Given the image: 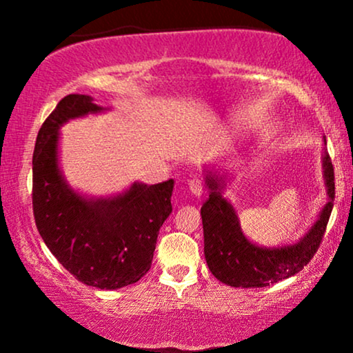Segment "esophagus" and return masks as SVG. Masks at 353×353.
I'll return each instance as SVG.
<instances>
[{
  "instance_id": "obj_1",
  "label": "esophagus",
  "mask_w": 353,
  "mask_h": 353,
  "mask_svg": "<svg viewBox=\"0 0 353 353\" xmlns=\"http://www.w3.org/2000/svg\"><path fill=\"white\" fill-rule=\"evenodd\" d=\"M189 190L194 197H201L202 192H204V182L199 177H194V179L189 181Z\"/></svg>"
}]
</instances>
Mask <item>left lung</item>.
I'll return each mask as SVG.
<instances>
[{
  "label": "left lung",
  "instance_id": "left-lung-1",
  "mask_svg": "<svg viewBox=\"0 0 353 353\" xmlns=\"http://www.w3.org/2000/svg\"><path fill=\"white\" fill-rule=\"evenodd\" d=\"M323 144L325 137H323ZM323 182L327 202L320 209L317 221L294 244L265 247L254 244L242 232L234 205L222 194L225 177L217 171L204 169V182L209 189V199L201 208L204 228V255L214 277L230 287H267L283 279L292 277L303 269L317 252L325 232L332 208H334L335 182L334 165L329 154L322 157Z\"/></svg>",
  "mask_w": 353,
  "mask_h": 353
}]
</instances>
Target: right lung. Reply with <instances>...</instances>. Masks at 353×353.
Here are the masks:
<instances>
[{"label": "right lung", "instance_id": "right-lung-1", "mask_svg": "<svg viewBox=\"0 0 353 353\" xmlns=\"http://www.w3.org/2000/svg\"><path fill=\"white\" fill-rule=\"evenodd\" d=\"M106 109L88 94H70L48 116L33 152L36 228L59 264L79 282L103 290L131 285L151 269L157 234L172 212L174 181L106 197L72 189L59 165L61 125Z\"/></svg>", "mask_w": 353, "mask_h": 353}]
</instances>
